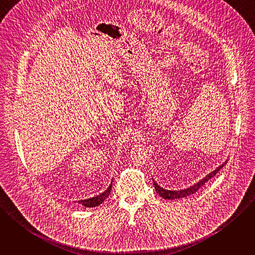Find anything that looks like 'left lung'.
Masks as SVG:
<instances>
[{"instance_id":"obj_1","label":"left lung","mask_w":255,"mask_h":255,"mask_svg":"<svg viewBox=\"0 0 255 255\" xmlns=\"http://www.w3.org/2000/svg\"><path fill=\"white\" fill-rule=\"evenodd\" d=\"M224 166V164H222L221 166L218 167L216 170H214L213 172H211L210 174H208L205 178H203L202 180H200L198 184L185 189V190H180V191H169V190H165L163 188H161L160 186H158L154 179H153V185H154V189L156 191V193L163 199H167V200H174V199H180V198H184V197H188L192 194H195L200 188H202L209 179H211L218 171H219L222 167Z\"/></svg>"}]
</instances>
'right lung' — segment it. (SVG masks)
I'll return each instance as SVG.
<instances>
[{
	"label": "right lung",
	"instance_id": "obj_1",
	"mask_svg": "<svg viewBox=\"0 0 255 255\" xmlns=\"http://www.w3.org/2000/svg\"><path fill=\"white\" fill-rule=\"evenodd\" d=\"M111 188H112V184H111L110 186H109V188H108L104 193H102L101 195H99V196H97V197H94V198H92V199L83 200V201H81L80 203H81L82 205H84L85 207H88V208L97 207V206L101 205V204L109 197V195L111 194Z\"/></svg>",
	"mask_w": 255,
	"mask_h": 255
}]
</instances>
